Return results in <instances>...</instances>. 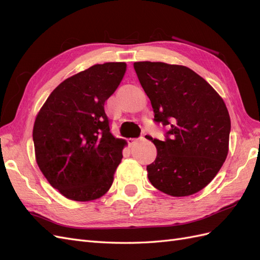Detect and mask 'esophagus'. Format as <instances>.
<instances>
[{
	"mask_svg": "<svg viewBox=\"0 0 260 260\" xmlns=\"http://www.w3.org/2000/svg\"><path fill=\"white\" fill-rule=\"evenodd\" d=\"M145 138L144 137H140L139 139H129L128 140V143L130 144V145H133V144H135V143H137L138 142V141H141V140H144Z\"/></svg>",
	"mask_w": 260,
	"mask_h": 260,
	"instance_id": "obj_1",
	"label": "esophagus"
}]
</instances>
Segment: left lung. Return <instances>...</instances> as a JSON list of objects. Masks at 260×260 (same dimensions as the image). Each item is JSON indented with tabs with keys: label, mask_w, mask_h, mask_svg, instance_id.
<instances>
[{
	"label": "left lung",
	"mask_w": 260,
	"mask_h": 260,
	"mask_svg": "<svg viewBox=\"0 0 260 260\" xmlns=\"http://www.w3.org/2000/svg\"><path fill=\"white\" fill-rule=\"evenodd\" d=\"M133 67L151 100L154 121L169 129L164 141H153L157 156L146 167L148 180L178 198L201 191L228 155L231 121L223 100L185 66L138 61Z\"/></svg>",
	"instance_id": "8db88e82"
}]
</instances>
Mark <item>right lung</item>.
Masks as SVG:
<instances>
[{
    "mask_svg": "<svg viewBox=\"0 0 260 260\" xmlns=\"http://www.w3.org/2000/svg\"><path fill=\"white\" fill-rule=\"evenodd\" d=\"M127 65H94L62 81L46 100L34 125L38 166L65 198L86 202L112 186L125 141L111 132L105 103Z\"/></svg>",
    "mask_w": 260,
    "mask_h": 260,
    "instance_id": "add662e5",
    "label": "right lung"
}]
</instances>
